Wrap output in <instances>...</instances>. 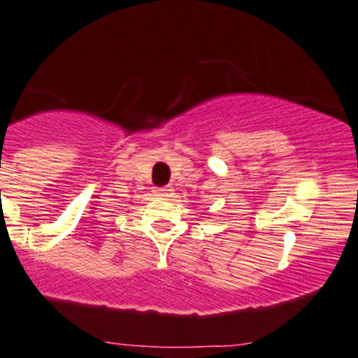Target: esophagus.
I'll return each mask as SVG.
<instances>
[{"mask_svg": "<svg viewBox=\"0 0 358 358\" xmlns=\"http://www.w3.org/2000/svg\"><path fill=\"white\" fill-rule=\"evenodd\" d=\"M156 193H158V195H162V196H166L168 195V193H170L171 190H170V188H156V190H155Z\"/></svg>", "mask_w": 358, "mask_h": 358, "instance_id": "34e87169", "label": "esophagus"}]
</instances>
